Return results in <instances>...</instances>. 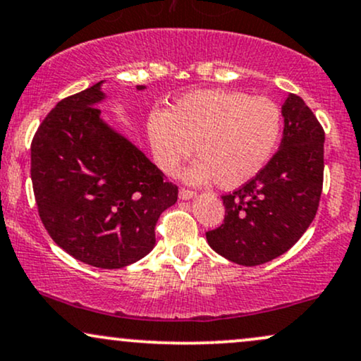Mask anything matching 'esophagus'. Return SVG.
I'll return each instance as SVG.
<instances>
[{
	"mask_svg": "<svg viewBox=\"0 0 361 361\" xmlns=\"http://www.w3.org/2000/svg\"><path fill=\"white\" fill-rule=\"evenodd\" d=\"M195 195L197 193L192 192V190H185V188L180 190V200H190V198H193Z\"/></svg>",
	"mask_w": 361,
	"mask_h": 361,
	"instance_id": "1",
	"label": "esophagus"
}]
</instances>
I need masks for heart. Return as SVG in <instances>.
Masks as SVG:
<instances>
[{"label":"heart","mask_w":361,"mask_h":361,"mask_svg":"<svg viewBox=\"0 0 361 361\" xmlns=\"http://www.w3.org/2000/svg\"><path fill=\"white\" fill-rule=\"evenodd\" d=\"M282 134L281 107L269 97L242 90H198L166 112L147 119V137L166 175L193 154L200 161L185 173L192 185L216 181L224 190L249 183L267 166Z\"/></svg>","instance_id":"heart-1"}]
</instances>
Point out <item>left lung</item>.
Returning <instances> with one entry per match:
<instances>
[{"label": "left lung", "instance_id": "1", "mask_svg": "<svg viewBox=\"0 0 361 361\" xmlns=\"http://www.w3.org/2000/svg\"><path fill=\"white\" fill-rule=\"evenodd\" d=\"M281 112L279 151L254 180L224 195V224L207 232L208 245L240 266H260L288 252L318 212L324 131L296 94H289Z\"/></svg>", "mask_w": 361, "mask_h": 361}]
</instances>
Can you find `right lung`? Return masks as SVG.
Wrapping results in <instances>:
<instances>
[{
	"label": "right lung",
	"mask_w": 361,
	"mask_h": 361,
	"mask_svg": "<svg viewBox=\"0 0 361 361\" xmlns=\"http://www.w3.org/2000/svg\"><path fill=\"white\" fill-rule=\"evenodd\" d=\"M102 84L65 97L43 119L32 141V183L60 249L89 266L121 269L153 250L156 222L176 203L178 186L102 119Z\"/></svg>",
	"instance_id": "right-lung-1"
}]
</instances>
